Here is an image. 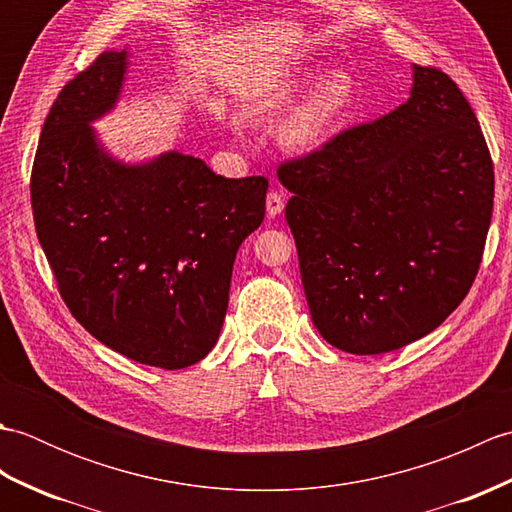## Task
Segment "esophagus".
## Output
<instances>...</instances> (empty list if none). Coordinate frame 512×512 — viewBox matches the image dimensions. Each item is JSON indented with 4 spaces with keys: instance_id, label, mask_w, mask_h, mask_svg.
<instances>
[{
    "instance_id": "34e87169",
    "label": "esophagus",
    "mask_w": 512,
    "mask_h": 512,
    "mask_svg": "<svg viewBox=\"0 0 512 512\" xmlns=\"http://www.w3.org/2000/svg\"><path fill=\"white\" fill-rule=\"evenodd\" d=\"M281 211H284V195L273 189L266 198V213L268 217H277Z\"/></svg>"
}]
</instances>
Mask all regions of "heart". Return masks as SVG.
<instances>
[{"label": "heart", "mask_w": 512, "mask_h": 512, "mask_svg": "<svg viewBox=\"0 0 512 512\" xmlns=\"http://www.w3.org/2000/svg\"><path fill=\"white\" fill-rule=\"evenodd\" d=\"M306 85L308 79H303V76L273 85L255 103L253 114L262 121H275L301 99ZM354 94L356 83L347 70L334 68L321 74L319 81L306 94V99L281 123L279 143L290 151H297V154L319 149L352 107Z\"/></svg>", "instance_id": "heart-1"}]
</instances>
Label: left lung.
I'll use <instances>...</instances> for the list:
<instances>
[{
	"label": "left lung",
	"instance_id": "left-lung-1",
	"mask_svg": "<svg viewBox=\"0 0 512 512\" xmlns=\"http://www.w3.org/2000/svg\"><path fill=\"white\" fill-rule=\"evenodd\" d=\"M407 103L279 167L314 328L385 354L460 306L493 215V162L447 74L411 65Z\"/></svg>",
	"mask_w": 512,
	"mask_h": 512
}]
</instances>
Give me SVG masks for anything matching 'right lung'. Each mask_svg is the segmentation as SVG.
<instances>
[{"mask_svg": "<svg viewBox=\"0 0 512 512\" xmlns=\"http://www.w3.org/2000/svg\"><path fill=\"white\" fill-rule=\"evenodd\" d=\"M129 57L103 52L50 107L32 215L72 317L136 363L182 369L220 339L237 250L264 222L268 180L217 176L176 149L114 156L94 123L121 101Z\"/></svg>", "mask_w": 512, "mask_h": 512, "instance_id": "1", "label": "right lung"}]
</instances>
